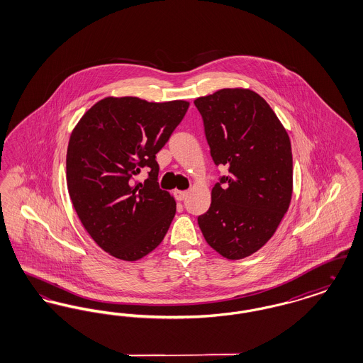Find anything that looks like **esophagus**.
<instances>
[{
	"label": "esophagus",
	"mask_w": 363,
	"mask_h": 363,
	"mask_svg": "<svg viewBox=\"0 0 363 363\" xmlns=\"http://www.w3.org/2000/svg\"><path fill=\"white\" fill-rule=\"evenodd\" d=\"M174 196L178 201H184L186 197H188V191L186 190H175L174 191Z\"/></svg>",
	"instance_id": "obj_1"
}]
</instances>
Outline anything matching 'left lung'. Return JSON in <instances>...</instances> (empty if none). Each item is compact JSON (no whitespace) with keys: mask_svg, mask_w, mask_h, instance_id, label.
Here are the masks:
<instances>
[{"mask_svg":"<svg viewBox=\"0 0 363 363\" xmlns=\"http://www.w3.org/2000/svg\"><path fill=\"white\" fill-rule=\"evenodd\" d=\"M194 104L215 164L230 173L212 188L211 207L197 222L220 256L245 259L272 238L290 207L291 141L271 106L249 88H223Z\"/></svg>","mask_w":363,"mask_h":363,"instance_id":"obj_1","label":"left lung"}]
</instances>
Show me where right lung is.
<instances>
[{"instance_id":"right-lung-1","label":"right lung","mask_w":363,"mask_h":363,"mask_svg":"<svg viewBox=\"0 0 363 363\" xmlns=\"http://www.w3.org/2000/svg\"><path fill=\"white\" fill-rule=\"evenodd\" d=\"M188 107L186 101L107 96L73 128L67 151L70 200L86 233L110 256L138 261L163 241L177 204L159 189L155 155ZM143 167L150 169L144 184L134 181Z\"/></svg>"}]
</instances>
